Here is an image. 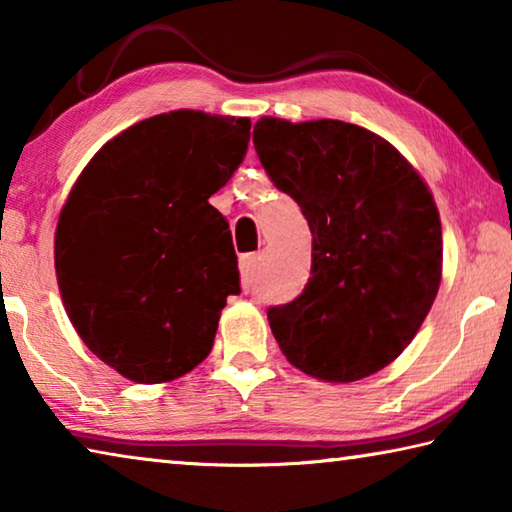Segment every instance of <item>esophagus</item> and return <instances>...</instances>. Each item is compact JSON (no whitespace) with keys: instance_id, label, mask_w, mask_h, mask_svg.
Masks as SVG:
<instances>
[{"instance_id":"obj_1","label":"esophagus","mask_w":512,"mask_h":512,"mask_svg":"<svg viewBox=\"0 0 512 512\" xmlns=\"http://www.w3.org/2000/svg\"><path fill=\"white\" fill-rule=\"evenodd\" d=\"M255 266H257V255H244L239 259V271H241V287L244 291H248L253 287V273H255Z\"/></svg>"}]
</instances>
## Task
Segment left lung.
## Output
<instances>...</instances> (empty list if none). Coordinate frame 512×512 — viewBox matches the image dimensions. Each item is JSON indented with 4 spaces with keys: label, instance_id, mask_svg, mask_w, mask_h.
I'll list each match as a JSON object with an SVG mask.
<instances>
[{
    "label": "left lung",
    "instance_id": "8db88e82",
    "mask_svg": "<svg viewBox=\"0 0 512 512\" xmlns=\"http://www.w3.org/2000/svg\"><path fill=\"white\" fill-rule=\"evenodd\" d=\"M268 178L311 230V277L268 307L291 366L348 384L386 368L418 334L443 273L429 187L384 137L339 119L262 117L253 133Z\"/></svg>",
    "mask_w": 512,
    "mask_h": 512
}]
</instances>
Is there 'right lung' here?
<instances>
[{
    "mask_svg": "<svg viewBox=\"0 0 512 512\" xmlns=\"http://www.w3.org/2000/svg\"><path fill=\"white\" fill-rule=\"evenodd\" d=\"M248 117L171 110L103 144L56 225V277L83 343L119 375L162 384L212 350L237 296L230 225L210 196L244 162Z\"/></svg>",
    "mask_w": 512,
    "mask_h": 512,
    "instance_id": "1",
    "label": "right lung"
}]
</instances>
